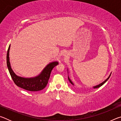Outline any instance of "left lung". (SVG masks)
<instances>
[{"instance_id": "obj_1", "label": "left lung", "mask_w": 121, "mask_h": 121, "mask_svg": "<svg viewBox=\"0 0 121 121\" xmlns=\"http://www.w3.org/2000/svg\"><path fill=\"white\" fill-rule=\"evenodd\" d=\"M111 73H110V74L109 75V76H108V77L107 78V79H106V80L105 81H104L103 82H102V83H100V84H99V85H96V86H93V87L94 88V89H97V88H98V87H100V86H101L102 85H104V84H105L106 82H107V81H108V79H109V77H110V75H111ZM68 80H69V82H70V83L71 84H73V85H74V84H73V83L72 82V81H71V80H70V78H69V76H68Z\"/></svg>"}]
</instances>
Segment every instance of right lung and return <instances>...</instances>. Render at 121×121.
Instances as JSON below:
<instances>
[{
    "instance_id": "obj_1",
    "label": "right lung",
    "mask_w": 121,
    "mask_h": 121,
    "mask_svg": "<svg viewBox=\"0 0 121 121\" xmlns=\"http://www.w3.org/2000/svg\"><path fill=\"white\" fill-rule=\"evenodd\" d=\"M10 45L8 48L7 53V65L10 75L14 83L21 88L29 91H38L44 89L46 87L50 78L51 73L53 68L59 64L57 61L51 62L45 67L39 75L35 77L24 78L16 75L11 68L9 62Z\"/></svg>"
}]
</instances>
